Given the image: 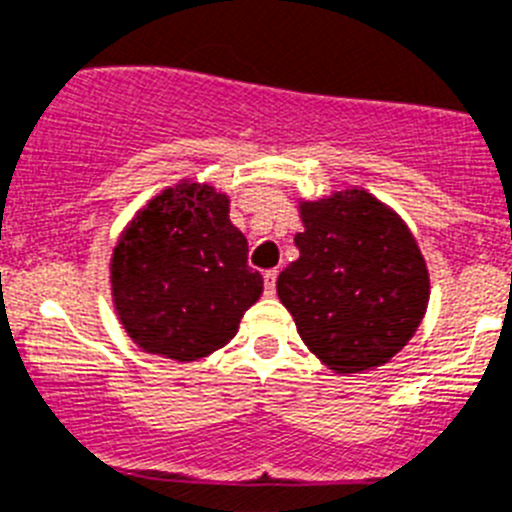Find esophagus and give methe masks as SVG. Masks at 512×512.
Segmentation results:
<instances>
[{"label": "esophagus", "instance_id": "1", "mask_svg": "<svg viewBox=\"0 0 512 512\" xmlns=\"http://www.w3.org/2000/svg\"><path fill=\"white\" fill-rule=\"evenodd\" d=\"M275 280H278V270H267L265 273V293L275 296Z\"/></svg>", "mask_w": 512, "mask_h": 512}]
</instances>
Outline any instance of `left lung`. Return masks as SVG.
Returning a JSON list of instances; mask_svg holds the SVG:
<instances>
[{
  "label": "left lung",
  "mask_w": 512,
  "mask_h": 512,
  "mask_svg": "<svg viewBox=\"0 0 512 512\" xmlns=\"http://www.w3.org/2000/svg\"><path fill=\"white\" fill-rule=\"evenodd\" d=\"M298 260L278 275V298L303 344L336 375L382 367L411 342L431 280L408 224L365 188L298 199Z\"/></svg>",
  "instance_id": "left-lung-1"
}]
</instances>
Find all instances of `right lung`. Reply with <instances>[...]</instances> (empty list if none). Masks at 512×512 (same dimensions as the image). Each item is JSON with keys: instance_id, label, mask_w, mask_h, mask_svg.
<instances>
[{"instance_id": "1", "label": "right lung", "mask_w": 512, "mask_h": 512, "mask_svg": "<svg viewBox=\"0 0 512 512\" xmlns=\"http://www.w3.org/2000/svg\"><path fill=\"white\" fill-rule=\"evenodd\" d=\"M229 201L211 183L183 178L119 232L109 260L112 306L142 352L173 362L209 357L232 342L262 296Z\"/></svg>"}]
</instances>
